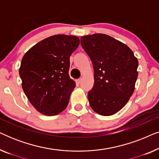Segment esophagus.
Here are the masks:
<instances>
[{
	"mask_svg": "<svg viewBox=\"0 0 159 159\" xmlns=\"http://www.w3.org/2000/svg\"><path fill=\"white\" fill-rule=\"evenodd\" d=\"M82 78H80V79H78V80H77V81H76V82H77V84H80V82H82Z\"/></svg>",
	"mask_w": 159,
	"mask_h": 159,
	"instance_id": "obj_1",
	"label": "esophagus"
}]
</instances>
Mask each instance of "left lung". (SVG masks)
<instances>
[{"label": "left lung", "mask_w": 159, "mask_h": 159, "mask_svg": "<svg viewBox=\"0 0 159 159\" xmlns=\"http://www.w3.org/2000/svg\"><path fill=\"white\" fill-rule=\"evenodd\" d=\"M81 45L94 69V84L88 94L90 107L102 116L114 115L133 94L138 58L127 45L105 34L82 36Z\"/></svg>", "instance_id": "1"}]
</instances>
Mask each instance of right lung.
Returning a JSON list of instances; mask_svg holds the SVG:
<instances>
[{
    "mask_svg": "<svg viewBox=\"0 0 159 159\" xmlns=\"http://www.w3.org/2000/svg\"><path fill=\"white\" fill-rule=\"evenodd\" d=\"M80 45L75 35L56 34L32 46L21 59V86L32 105L46 116L66 109L76 84L69 75L70 56Z\"/></svg>",
    "mask_w": 159,
    "mask_h": 159,
    "instance_id": "obj_1",
    "label": "right lung"
}]
</instances>
